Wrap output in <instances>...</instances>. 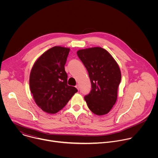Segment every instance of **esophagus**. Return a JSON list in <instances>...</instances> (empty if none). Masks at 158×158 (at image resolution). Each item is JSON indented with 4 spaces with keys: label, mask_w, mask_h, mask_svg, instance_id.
I'll list each match as a JSON object with an SVG mask.
<instances>
[{
    "label": "esophagus",
    "mask_w": 158,
    "mask_h": 158,
    "mask_svg": "<svg viewBox=\"0 0 158 158\" xmlns=\"http://www.w3.org/2000/svg\"><path fill=\"white\" fill-rule=\"evenodd\" d=\"M76 87L77 89V90H79V84H77L76 85Z\"/></svg>",
    "instance_id": "1"
}]
</instances>
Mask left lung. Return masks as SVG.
Returning <instances> with one entry per match:
<instances>
[{
  "label": "left lung",
  "mask_w": 158,
  "mask_h": 158,
  "mask_svg": "<svg viewBox=\"0 0 158 158\" xmlns=\"http://www.w3.org/2000/svg\"><path fill=\"white\" fill-rule=\"evenodd\" d=\"M91 82L92 89L84 99L94 114H107L115 104L118 89L121 80L119 67L104 49L94 47L77 51Z\"/></svg>",
  "instance_id": "obj_1"
}]
</instances>
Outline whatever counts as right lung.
Instances as JSON below:
<instances>
[{"label":"right lung","mask_w":158,"mask_h":158,"mask_svg":"<svg viewBox=\"0 0 158 158\" xmlns=\"http://www.w3.org/2000/svg\"><path fill=\"white\" fill-rule=\"evenodd\" d=\"M70 49L54 46L43 53L31 71L29 85L36 104L44 112L55 114L77 92L67 85L64 65Z\"/></svg>","instance_id":"add662e5"}]
</instances>
